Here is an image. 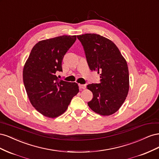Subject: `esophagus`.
Listing matches in <instances>:
<instances>
[{
	"label": "esophagus",
	"instance_id": "obj_1",
	"mask_svg": "<svg viewBox=\"0 0 159 159\" xmlns=\"http://www.w3.org/2000/svg\"><path fill=\"white\" fill-rule=\"evenodd\" d=\"M79 88L81 89H85L86 88L85 85H82V84H79Z\"/></svg>",
	"mask_w": 159,
	"mask_h": 159
}]
</instances>
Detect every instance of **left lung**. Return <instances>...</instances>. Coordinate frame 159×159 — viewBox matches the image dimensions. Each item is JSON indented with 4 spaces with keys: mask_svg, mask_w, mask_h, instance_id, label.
Returning <instances> with one entry per match:
<instances>
[{
    "mask_svg": "<svg viewBox=\"0 0 159 159\" xmlns=\"http://www.w3.org/2000/svg\"><path fill=\"white\" fill-rule=\"evenodd\" d=\"M85 51L89 69L98 71L100 83L88 85L93 99L88 103L94 112L110 115L121 107L129 89L127 61L118 48L107 38L97 34L77 36Z\"/></svg>",
    "mask_w": 159,
    "mask_h": 159,
    "instance_id": "left-lung-1",
    "label": "left lung"
}]
</instances>
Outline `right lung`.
<instances>
[{"label":"right lung","mask_w":159,"mask_h":159,"mask_svg":"<svg viewBox=\"0 0 159 159\" xmlns=\"http://www.w3.org/2000/svg\"><path fill=\"white\" fill-rule=\"evenodd\" d=\"M76 36H61L38 42L33 47L23 69V81L28 97L38 112L49 118L63 114L75 95L78 84L60 80L66 53Z\"/></svg>","instance_id":"add662e5"}]
</instances>
